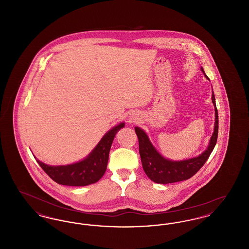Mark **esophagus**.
<instances>
[{
  "instance_id": "1",
  "label": "esophagus",
  "mask_w": 249,
  "mask_h": 249,
  "mask_svg": "<svg viewBox=\"0 0 249 249\" xmlns=\"http://www.w3.org/2000/svg\"><path fill=\"white\" fill-rule=\"evenodd\" d=\"M138 117L136 116V114H131V116L130 117V122H134V121H137Z\"/></svg>"
}]
</instances>
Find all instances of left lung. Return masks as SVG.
<instances>
[{"mask_svg": "<svg viewBox=\"0 0 249 249\" xmlns=\"http://www.w3.org/2000/svg\"><path fill=\"white\" fill-rule=\"evenodd\" d=\"M201 71L209 80L202 67ZM212 103L214 107V126L208 146L201 154L183 160H172L160 154L152 144L144 130L135 127L134 130L139 141V153L141 156L142 169L150 180L158 184H169L192 178L208 160L217 140L218 113L215 107V99L212 89Z\"/></svg>", "mask_w": 249, "mask_h": 249, "instance_id": "8db88e82", "label": "left lung"}]
</instances>
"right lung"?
I'll list each match as a JSON object with an SVG mask.
<instances>
[{
    "mask_svg": "<svg viewBox=\"0 0 249 249\" xmlns=\"http://www.w3.org/2000/svg\"><path fill=\"white\" fill-rule=\"evenodd\" d=\"M124 126L125 123L121 122L108 130L92 151L80 161L67 165L54 166L48 165L39 160H36L48 177L58 184L73 187L94 184L104 177L112 142L118 131Z\"/></svg>",
    "mask_w": 249,
    "mask_h": 249,
    "instance_id": "obj_1",
    "label": "right lung"
}]
</instances>
